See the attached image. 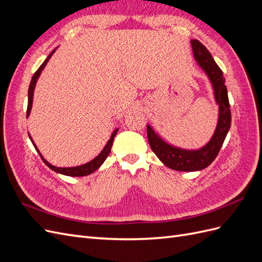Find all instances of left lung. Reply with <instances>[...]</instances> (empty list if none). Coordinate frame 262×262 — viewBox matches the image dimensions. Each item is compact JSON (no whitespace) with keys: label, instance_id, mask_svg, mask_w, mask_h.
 I'll return each mask as SVG.
<instances>
[{"label":"left lung","instance_id":"8db88e82","mask_svg":"<svg viewBox=\"0 0 262 262\" xmlns=\"http://www.w3.org/2000/svg\"><path fill=\"white\" fill-rule=\"evenodd\" d=\"M191 46L195 60L210 77L214 87L215 99L220 105V116L215 133H214L209 143L201 149L186 150L168 145L156 136L149 125H147L146 128L148 143L155 155L167 167L180 171L201 170L208 167L215 160L222 145L224 143L229 126H231L232 119L223 72L212 58L209 50L199 40L192 39Z\"/></svg>","mask_w":262,"mask_h":262}]
</instances>
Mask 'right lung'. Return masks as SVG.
<instances>
[{"label":"right lung","instance_id":"right-lung-1","mask_svg":"<svg viewBox=\"0 0 262 262\" xmlns=\"http://www.w3.org/2000/svg\"><path fill=\"white\" fill-rule=\"evenodd\" d=\"M55 51V49L48 55V58H47L46 60H45V62L42 63V64L39 67V69L36 71L35 72V74L33 75V78H31V81H30V85H29V89H28V105H27V117L29 116V114H30V109H31V106H33V96H34V90H35V85H36V82H37V78L39 77V75H40V73H41V71L43 70V68L46 67V64H47V62L49 61V59H50V57L51 55L53 54V52ZM117 132H118V129H116L115 131H114V133L112 134V137H110V140L108 141V143L106 144V146H105V148L101 150V153L97 156V157H95L93 161H91L90 163H87V164H84V165H81V166H77V167H69V168H66V167H55V166H52L51 164H49L48 162H47L45 158L42 157V155L40 154V152H39L38 150V148L36 147V145H35V143H34V141L31 140V138H30V140H31V142H33V144H34V146H35V148L37 149V152L39 153V155H40V157H41V160L43 161V163L48 166L49 168H51L52 170H54V171H57V172H59V173H62V175H67V176H72V177H82V176H87V175H90V173H92V172H94L95 170H96L97 168H99L100 167V165L105 162V160L106 158L108 157V155H109V153H110V149H112V146H113V143H114V138L116 137V134H117Z\"/></svg>","mask_w":262,"mask_h":262}]
</instances>
